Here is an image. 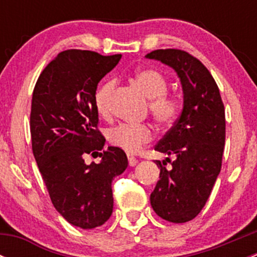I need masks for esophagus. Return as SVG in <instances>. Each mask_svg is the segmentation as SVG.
Masks as SVG:
<instances>
[{
  "label": "esophagus",
  "instance_id": "esophagus-1",
  "mask_svg": "<svg viewBox=\"0 0 257 257\" xmlns=\"http://www.w3.org/2000/svg\"><path fill=\"white\" fill-rule=\"evenodd\" d=\"M128 163L131 167H136L137 163H138V159H137V158H134L133 155H128Z\"/></svg>",
  "mask_w": 257,
  "mask_h": 257
}]
</instances>
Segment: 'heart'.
Returning a JSON list of instances; mask_svg holds the SVG:
<instances>
[{"label": "heart", "mask_w": 257, "mask_h": 257, "mask_svg": "<svg viewBox=\"0 0 257 257\" xmlns=\"http://www.w3.org/2000/svg\"><path fill=\"white\" fill-rule=\"evenodd\" d=\"M133 82L149 99V110L159 125L170 126L175 123L181 112L180 100L169 94L168 80L154 68H141L133 74ZM114 80L105 79L98 85L94 93V107L99 115L108 116L110 113V94ZM154 137V129L147 123H123L108 132V141L126 153H137Z\"/></svg>", "instance_id": "1"}]
</instances>
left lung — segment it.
Instances as JSON below:
<instances>
[{"instance_id":"8db88e82","label":"left lung","mask_w":257,"mask_h":257,"mask_svg":"<svg viewBox=\"0 0 257 257\" xmlns=\"http://www.w3.org/2000/svg\"><path fill=\"white\" fill-rule=\"evenodd\" d=\"M177 71L184 92L183 112L155 145V150L175 155L168 170L165 160L150 204L170 222L193 220L203 210L221 169L225 145V108L211 73L196 57L175 48L155 49L147 54Z\"/></svg>"}]
</instances>
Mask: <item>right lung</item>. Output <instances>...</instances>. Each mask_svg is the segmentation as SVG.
Returning <instances> with one entry per match:
<instances>
[{
    "mask_svg": "<svg viewBox=\"0 0 257 257\" xmlns=\"http://www.w3.org/2000/svg\"><path fill=\"white\" fill-rule=\"evenodd\" d=\"M120 54L67 49L47 64L32 94V152L57 211L80 229L104 224L113 211L112 181L128 167L120 148L104 147L94 93ZM102 151V153H99ZM87 154L102 162L87 166Z\"/></svg>",
    "mask_w": 257,
    "mask_h": 257,
    "instance_id": "1",
    "label": "right lung"
}]
</instances>
